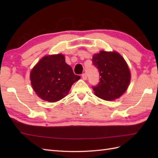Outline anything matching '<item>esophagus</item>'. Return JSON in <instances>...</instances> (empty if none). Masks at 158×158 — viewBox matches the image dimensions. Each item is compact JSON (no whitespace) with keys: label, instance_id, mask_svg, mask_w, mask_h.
I'll list each match as a JSON object with an SVG mask.
<instances>
[{"label":"esophagus","instance_id":"34e87169","mask_svg":"<svg viewBox=\"0 0 158 158\" xmlns=\"http://www.w3.org/2000/svg\"><path fill=\"white\" fill-rule=\"evenodd\" d=\"M82 78L83 80H86L88 79V76H87V74L86 73H83L82 74Z\"/></svg>","mask_w":158,"mask_h":158}]
</instances>
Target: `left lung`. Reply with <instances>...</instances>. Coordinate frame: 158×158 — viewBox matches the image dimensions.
I'll use <instances>...</instances> for the list:
<instances>
[{"mask_svg":"<svg viewBox=\"0 0 158 158\" xmlns=\"http://www.w3.org/2000/svg\"><path fill=\"white\" fill-rule=\"evenodd\" d=\"M92 64L100 75L99 83L92 86L97 96L113 100L126 92L130 81V73L122 56L117 52L101 51L93 56Z\"/></svg>","mask_w":158,"mask_h":158,"instance_id":"obj_1","label":"left lung"}]
</instances>
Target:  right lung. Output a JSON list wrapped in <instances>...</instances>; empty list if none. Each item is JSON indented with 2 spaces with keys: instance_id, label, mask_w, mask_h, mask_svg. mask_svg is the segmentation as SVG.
I'll use <instances>...</instances> for the list:
<instances>
[{
  "instance_id": "obj_1",
  "label": "right lung",
  "mask_w": 158,
  "mask_h": 158,
  "mask_svg": "<svg viewBox=\"0 0 158 158\" xmlns=\"http://www.w3.org/2000/svg\"><path fill=\"white\" fill-rule=\"evenodd\" d=\"M80 78L74 74L62 54L43 57L31 73L33 89L41 99L51 102L66 96Z\"/></svg>"
}]
</instances>
